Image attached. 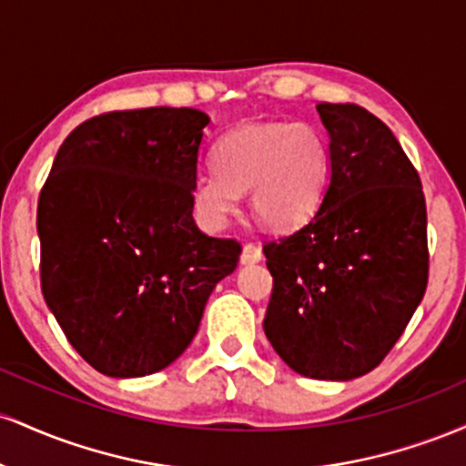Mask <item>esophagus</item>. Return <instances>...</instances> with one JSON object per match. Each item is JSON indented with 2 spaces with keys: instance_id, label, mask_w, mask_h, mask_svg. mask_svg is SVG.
<instances>
[{
  "instance_id": "obj_1",
  "label": "esophagus",
  "mask_w": 466,
  "mask_h": 466,
  "mask_svg": "<svg viewBox=\"0 0 466 466\" xmlns=\"http://www.w3.org/2000/svg\"><path fill=\"white\" fill-rule=\"evenodd\" d=\"M260 260H263V249H260L258 245L254 243L243 245V251H240V263L254 265V263H260Z\"/></svg>"
}]
</instances>
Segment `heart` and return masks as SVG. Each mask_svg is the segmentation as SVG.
Masks as SVG:
<instances>
[{
  "label": "heart",
  "mask_w": 466,
  "mask_h": 466,
  "mask_svg": "<svg viewBox=\"0 0 466 466\" xmlns=\"http://www.w3.org/2000/svg\"><path fill=\"white\" fill-rule=\"evenodd\" d=\"M215 170L192 181V206L203 226L223 228L249 190V208L265 228L291 232L318 212L330 175L324 136L307 122H249L217 142Z\"/></svg>",
  "instance_id": "obj_1"
}]
</instances>
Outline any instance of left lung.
<instances>
[{
  "label": "left lung",
  "mask_w": 466,
  "mask_h": 466,
  "mask_svg": "<svg viewBox=\"0 0 466 466\" xmlns=\"http://www.w3.org/2000/svg\"><path fill=\"white\" fill-rule=\"evenodd\" d=\"M318 114L329 186L307 226L263 248L274 276L263 329L291 370L350 381L383 361L425 296V195L377 116L330 103Z\"/></svg>",
  "instance_id": "obj_1"
}]
</instances>
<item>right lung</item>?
<instances>
[{
    "label": "right lung",
    "mask_w": 466,
    "mask_h": 466,
    "mask_svg": "<svg viewBox=\"0 0 466 466\" xmlns=\"http://www.w3.org/2000/svg\"><path fill=\"white\" fill-rule=\"evenodd\" d=\"M208 125L188 106L96 116L66 137L41 190V291L69 344L106 377L170 366L237 269V240L192 218Z\"/></svg>",
    "instance_id": "add662e5"
}]
</instances>
